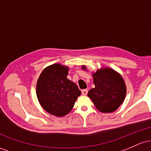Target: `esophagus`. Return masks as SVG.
<instances>
[{
    "label": "esophagus",
    "mask_w": 151,
    "mask_h": 151,
    "mask_svg": "<svg viewBox=\"0 0 151 151\" xmlns=\"http://www.w3.org/2000/svg\"><path fill=\"white\" fill-rule=\"evenodd\" d=\"M87 92H88L87 89H83L82 91H81V93H82V95H86L87 94Z\"/></svg>",
    "instance_id": "esophagus-1"
}]
</instances>
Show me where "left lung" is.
<instances>
[{
    "mask_svg": "<svg viewBox=\"0 0 151 151\" xmlns=\"http://www.w3.org/2000/svg\"><path fill=\"white\" fill-rule=\"evenodd\" d=\"M84 70L85 65L81 66ZM95 87L90 89L88 96L101 113H111L122 104L126 94V86L119 72L110 67H101L92 73Z\"/></svg>",
    "mask_w": 151,
    "mask_h": 151,
    "instance_id": "obj_1",
    "label": "left lung"
}]
</instances>
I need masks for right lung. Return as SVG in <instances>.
Listing matches in <instances>:
<instances>
[{
	"label": "right lung",
	"mask_w": 151,
	"mask_h": 151,
	"mask_svg": "<svg viewBox=\"0 0 151 151\" xmlns=\"http://www.w3.org/2000/svg\"><path fill=\"white\" fill-rule=\"evenodd\" d=\"M69 67L55 63L45 67L38 78L36 93L40 104L47 113L62 117L72 111L81 91L67 78Z\"/></svg>",
	"instance_id": "right-lung-1"
}]
</instances>
